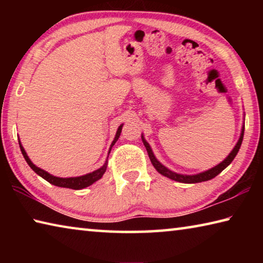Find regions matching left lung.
Listing matches in <instances>:
<instances>
[{
  "mask_svg": "<svg viewBox=\"0 0 263 263\" xmlns=\"http://www.w3.org/2000/svg\"><path fill=\"white\" fill-rule=\"evenodd\" d=\"M243 131H245V127H242V131H241V135H240L239 138V141L237 142V145H235V147L233 148L232 152L229 154V157L226 158L224 161L220 162L219 164H217L216 167H213L211 169H209V171L201 173V174H197V175H181V174H176V173H173L172 171H169L168 168H166L164 166H162L161 163H160L157 159H155L154 154L152 152V149H151L148 142L144 139V137L141 136L142 138V142H144L146 149H147V153H148V157L151 162L154 166V168L157 169V171L160 173V174L163 175V176H167L169 179L177 181V182H182V183H198V182H204V181H209L213 179V177H216L219 173H221L224 169L229 166V164L233 161V159L235 158V155L238 154L239 152V148L240 146H241V142H242V138H243Z\"/></svg>",
  "mask_w": 263,
  "mask_h": 263,
  "instance_id": "obj_1",
  "label": "left lung"
}]
</instances>
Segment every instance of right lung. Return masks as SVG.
<instances>
[{
  "mask_svg": "<svg viewBox=\"0 0 263 263\" xmlns=\"http://www.w3.org/2000/svg\"><path fill=\"white\" fill-rule=\"evenodd\" d=\"M122 127L123 125H121L118 127V131L116 133V137L112 141V144H111V148H112V146L115 145V142L118 140L119 136H121V132H122ZM20 142V141H18ZM20 147L22 151V154H23V157L25 159V161L28 162L29 166L31 167L32 171H34V173H37L39 176H42L44 180H46L47 182H50L51 184L53 185H57V186H61V188H69V189H74V190H79V189H83L86 188V186L91 185L94 182H96L97 180H100L102 176L106 171V166H108V162L104 163L103 167H101L100 169H97V171L92 172V173H89L87 175H83V176H79V177H68V179H62V177H57V176H53L51 174H48L47 172L43 171V169L35 167L34 164L31 162V160L29 159L28 155H26L25 151L23 148V146L21 145L20 142Z\"/></svg>",
  "mask_w": 263,
  "mask_h": 263,
  "instance_id": "obj_1",
  "label": "right lung"
}]
</instances>
